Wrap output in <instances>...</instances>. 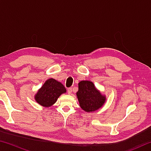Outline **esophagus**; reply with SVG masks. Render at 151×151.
Here are the masks:
<instances>
[{"instance_id": "34e87169", "label": "esophagus", "mask_w": 151, "mask_h": 151, "mask_svg": "<svg viewBox=\"0 0 151 151\" xmlns=\"http://www.w3.org/2000/svg\"><path fill=\"white\" fill-rule=\"evenodd\" d=\"M72 91H73L72 88H69L68 89V93L69 94H71V93H72Z\"/></svg>"}]
</instances>
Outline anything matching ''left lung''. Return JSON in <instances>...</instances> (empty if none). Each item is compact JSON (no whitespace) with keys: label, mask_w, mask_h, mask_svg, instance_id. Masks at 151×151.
Masks as SVG:
<instances>
[{"label":"left lung","mask_w":151,"mask_h":151,"mask_svg":"<svg viewBox=\"0 0 151 151\" xmlns=\"http://www.w3.org/2000/svg\"><path fill=\"white\" fill-rule=\"evenodd\" d=\"M76 96L81 108L87 112L96 111L101 108L106 101V96L90 81H81L78 83Z\"/></svg>","instance_id":"8db88e82"}]
</instances>
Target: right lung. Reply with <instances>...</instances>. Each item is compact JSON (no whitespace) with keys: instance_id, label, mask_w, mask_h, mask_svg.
I'll use <instances>...</instances> for the list:
<instances>
[{"instance_id":"add662e5","label":"right lung","mask_w":151,"mask_h":151,"mask_svg":"<svg viewBox=\"0 0 151 151\" xmlns=\"http://www.w3.org/2000/svg\"><path fill=\"white\" fill-rule=\"evenodd\" d=\"M66 92V89L62 83L54 78H48L35 94V100L40 106L50 107Z\"/></svg>"}]
</instances>
